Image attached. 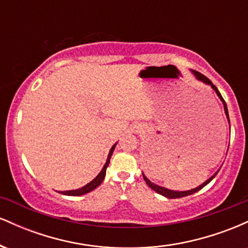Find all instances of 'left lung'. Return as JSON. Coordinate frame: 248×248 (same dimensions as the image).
<instances>
[{
  "label": "left lung",
  "mask_w": 248,
  "mask_h": 248,
  "mask_svg": "<svg viewBox=\"0 0 248 248\" xmlns=\"http://www.w3.org/2000/svg\"><path fill=\"white\" fill-rule=\"evenodd\" d=\"M192 72H193V75H195L196 77H197V79H199V80L204 81V82H205V84H209V85H211L213 90L216 91V93H217L219 98H220V99H221V101H223V104H224V109H225V113H226V115H227V119H229V121H230V118H229V112H227V106H226V102H225V100H224V99H223V96H221L220 93H219L218 88L216 87L215 85L212 84V81L210 80V79L207 78V77H205V76H204V75H202L201 72H198V71H192ZM216 175H217V172H216L215 175L212 176V177H210L209 179H207L206 182H204V183L202 184V186H199L198 187H196V189L189 190V191H172V190H168V189H166V187H162V186H156V184L152 183V182H150L149 179H148V178H147L146 176H144V175H143V178H144V181H146L147 186H149L150 189H153L154 191H156V192H157V193H160V195L164 196V197H168V198H181V197H186V196L192 195V193H195V192L199 191V190H201L202 187H204V186H206V184H209L210 182H211L212 179L216 177Z\"/></svg>",
  "instance_id": "left-lung-1"
}]
</instances>
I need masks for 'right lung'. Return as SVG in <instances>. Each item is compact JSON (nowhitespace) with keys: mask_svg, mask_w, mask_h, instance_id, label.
I'll return each instance as SVG.
<instances>
[{"mask_svg":"<svg viewBox=\"0 0 248 248\" xmlns=\"http://www.w3.org/2000/svg\"><path fill=\"white\" fill-rule=\"evenodd\" d=\"M115 148V144L112 147V149L109 150V154H108V157H107V161L106 163H105L104 168H102V170L100 171L96 177L93 179L92 182H90V183L86 184L85 186H82L81 189H78V190H70V191H62V195H67V196H81V195H85V193L92 191V190H94L96 186H99L101 184V182L104 181L105 178V175H106V169L108 167V164H109V161H110V157H112V154H113V150H114Z\"/></svg>","mask_w":248,"mask_h":248,"instance_id":"add662e5","label":"right lung"}]
</instances>
